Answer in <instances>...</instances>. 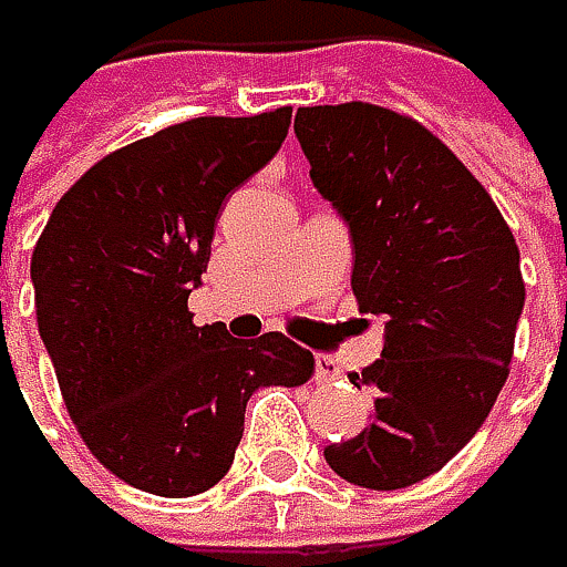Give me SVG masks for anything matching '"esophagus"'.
<instances>
[{"instance_id":"obj_1","label":"esophagus","mask_w":567,"mask_h":567,"mask_svg":"<svg viewBox=\"0 0 567 567\" xmlns=\"http://www.w3.org/2000/svg\"><path fill=\"white\" fill-rule=\"evenodd\" d=\"M338 378H341L338 364H334L328 354H315V381H321V384H331V381H338Z\"/></svg>"}]
</instances>
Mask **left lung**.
Returning a JSON list of instances; mask_svg holds the SVG:
<instances>
[{"mask_svg":"<svg viewBox=\"0 0 567 567\" xmlns=\"http://www.w3.org/2000/svg\"><path fill=\"white\" fill-rule=\"evenodd\" d=\"M295 134L351 229L358 308L388 321L381 358L351 378L378 394L374 420L324 460L354 486L403 489L473 440L509 378L518 246L486 186L413 117L321 104L295 114Z\"/></svg>","mask_w":567,"mask_h":567,"instance_id":"left-lung-1","label":"left lung"}]
</instances>
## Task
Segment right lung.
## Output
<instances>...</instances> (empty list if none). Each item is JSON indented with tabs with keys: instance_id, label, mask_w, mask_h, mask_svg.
Instances as JSON below:
<instances>
[{
	"instance_id": "right-lung-1",
	"label": "right lung",
	"mask_w": 567,
	"mask_h": 567,
	"mask_svg": "<svg viewBox=\"0 0 567 567\" xmlns=\"http://www.w3.org/2000/svg\"><path fill=\"white\" fill-rule=\"evenodd\" d=\"M291 107L193 117L84 173L32 252L39 334L84 446L134 489L186 499L236 456L246 400L298 388L311 351L279 331L252 341L193 324L226 196L282 147Z\"/></svg>"
}]
</instances>
